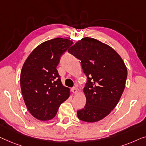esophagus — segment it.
I'll return each mask as SVG.
<instances>
[{"instance_id": "obj_1", "label": "esophagus", "mask_w": 146, "mask_h": 146, "mask_svg": "<svg viewBox=\"0 0 146 146\" xmlns=\"http://www.w3.org/2000/svg\"><path fill=\"white\" fill-rule=\"evenodd\" d=\"M71 91L73 92V93H77V89L76 87H73L72 89H71Z\"/></svg>"}]
</instances>
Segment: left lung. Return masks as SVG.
I'll list each match as a JSON object with an SVG mask.
<instances>
[{"mask_svg": "<svg viewBox=\"0 0 146 146\" xmlns=\"http://www.w3.org/2000/svg\"><path fill=\"white\" fill-rule=\"evenodd\" d=\"M81 61L87 77L83 91L85 107L77 116L87 122H95L110 113L124 91L127 69L122 59L111 47L92 38H83L68 50Z\"/></svg>", "mask_w": 146, "mask_h": 146, "instance_id": "left-lung-1", "label": "left lung"}]
</instances>
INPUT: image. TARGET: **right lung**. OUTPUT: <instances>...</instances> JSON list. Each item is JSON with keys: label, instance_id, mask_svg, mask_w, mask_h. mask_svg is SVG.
I'll return each mask as SVG.
<instances>
[{"label": "right lung", "instance_id": "obj_1", "mask_svg": "<svg viewBox=\"0 0 146 146\" xmlns=\"http://www.w3.org/2000/svg\"><path fill=\"white\" fill-rule=\"evenodd\" d=\"M73 44L61 38L46 41L35 48L24 63L20 74L22 96L28 111L38 120L54 118L59 106L70 95L56 67Z\"/></svg>", "mask_w": 146, "mask_h": 146}]
</instances>
